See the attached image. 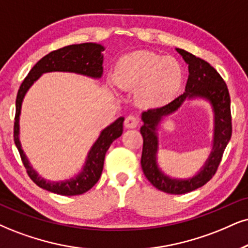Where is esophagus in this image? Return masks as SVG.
I'll list each match as a JSON object with an SVG mask.
<instances>
[{
    "label": "esophagus",
    "instance_id": "obj_1",
    "mask_svg": "<svg viewBox=\"0 0 248 248\" xmlns=\"http://www.w3.org/2000/svg\"><path fill=\"white\" fill-rule=\"evenodd\" d=\"M124 125L125 127H127V129H134V127H137L139 125V118L133 115L127 116V117L125 118Z\"/></svg>",
    "mask_w": 248,
    "mask_h": 248
}]
</instances>
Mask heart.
<instances>
[{
    "mask_svg": "<svg viewBox=\"0 0 248 248\" xmlns=\"http://www.w3.org/2000/svg\"><path fill=\"white\" fill-rule=\"evenodd\" d=\"M114 81L119 88L137 90L136 100L143 108L157 109L175 100L184 82V71L176 59L138 50L116 63Z\"/></svg>",
    "mask_w": 248,
    "mask_h": 248,
    "instance_id": "1",
    "label": "heart"
}]
</instances>
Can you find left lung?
<instances>
[{
	"label": "left lung",
	"mask_w": 248,
	"mask_h": 248,
	"mask_svg": "<svg viewBox=\"0 0 248 248\" xmlns=\"http://www.w3.org/2000/svg\"><path fill=\"white\" fill-rule=\"evenodd\" d=\"M177 53L188 65V78L184 94L169 105L157 109H148L141 114L142 126L140 133L143 138L141 168L146 178L157 189L170 194H185L194 191L212 179L217 170L222 155L231 139L230 95L219 73L206 61L188 51L176 48ZM204 99L212 107L214 114V133L212 151L204 166L194 176L177 179L167 175L158 166V127L161 121L175 112L185 100Z\"/></svg>",
	"instance_id": "1"
}]
</instances>
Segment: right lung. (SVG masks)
<instances>
[{
	"label": "right lung",
	"instance_id": "1",
	"mask_svg": "<svg viewBox=\"0 0 248 248\" xmlns=\"http://www.w3.org/2000/svg\"><path fill=\"white\" fill-rule=\"evenodd\" d=\"M105 47L100 44L86 42V44L71 45L61 49L54 50L42 57L33 66L27 77L21 82L16 99V117H15V143L19 151L21 161L26 168L30 178L39 187L46 191L53 192L60 195H79L87 192L100 179L103 170L106 153L112 141L123 133L124 117H118L115 122L108 125L100 132L95 142L92 145L90 152L87 153L82 169L76 176L63 180H48L42 178L31 166L29 158L21 148L20 143V112L24 97L32 87V85L41 77L44 73L49 72H69L90 77L92 79H100L103 75V54Z\"/></svg>",
	"mask_w": 248,
	"mask_h": 248
}]
</instances>
